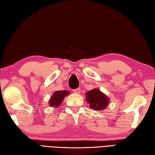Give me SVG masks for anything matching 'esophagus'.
<instances>
[{"label":"esophagus","instance_id":"obj_1","mask_svg":"<svg viewBox=\"0 0 155 155\" xmlns=\"http://www.w3.org/2000/svg\"><path fill=\"white\" fill-rule=\"evenodd\" d=\"M73 91L75 93H81V89L80 88H78V89H74Z\"/></svg>","mask_w":155,"mask_h":155}]
</instances>
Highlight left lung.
Masks as SVG:
<instances>
[{
    "label": "left lung",
    "mask_w": 155,
    "mask_h": 155,
    "mask_svg": "<svg viewBox=\"0 0 155 155\" xmlns=\"http://www.w3.org/2000/svg\"><path fill=\"white\" fill-rule=\"evenodd\" d=\"M86 101L94 110H104L110 105V98L97 88L86 93Z\"/></svg>",
    "instance_id": "obj_1"
}]
</instances>
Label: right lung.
<instances>
[{
    "label": "right lung",
    "mask_w": 155,
    "mask_h": 155,
    "mask_svg": "<svg viewBox=\"0 0 155 155\" xmlns=\"http://www.w3.org/2000/svg\"><path fill=\"white\" fill-rule=\"evenodd\" d=\"M70 94L69 91L66 90L64 91H58L54 93L52 96L50 97L49 101V105L50 107H57L61 105L64 99L66 96Z\"/></svg>",
    "instance_id": "1"
}]
</instances>
